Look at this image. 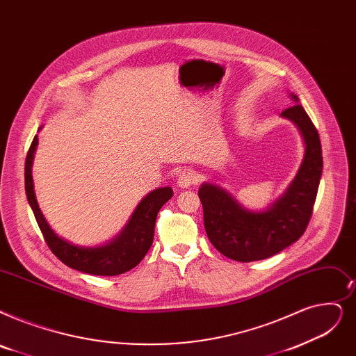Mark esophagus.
<instances>
[{"label":"esophagus","mask_w":356,"mask_h":356,"mask_svg":"<svg viewBox=\"0 0 356 356\" xmlns=\"http://www.w3.org/2000/svg\"><path fill=\"white\" fill-rule=\"evenodd\" d=\"M196 183V175L192 168H183L177 176V186L180 189H186Z\"/></svg>","instance_id":"esophagus-1"}]
</instances>
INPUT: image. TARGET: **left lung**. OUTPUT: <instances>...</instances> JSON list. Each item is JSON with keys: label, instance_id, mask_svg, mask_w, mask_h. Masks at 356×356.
I'll use <instances>...</instances> for the list:
<instances>
[{"label": "left lung", "instance_id": "obj_1", "mask_svg": "<svg viewBox=\"0 0 356 356\" xmlns=\"http://www.w3.org/2000/svg\"><path fill=\"white\" fill-rule=\"evenodd\" d=\"M293 104L281 118L296 125L304 141V159L286 191L264 211H252L220 184L205 181L197 195L204 207V224L212 245L237 261L264 260L296 243L312 218L323 172L320 136L312 119L291 92Z\"/></svg>", "mask_w": 356, "mask_h": 356}]
</instances>
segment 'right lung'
I'll return each instance as SVG.
<instances>
[{
	"label": "right lung",
	"instance_id": "obj_1",
	"mask_svg": "<svg viewBox=\"0 0 356 356\" xmlns=\"http://www.w3.org/2000/svg\"><path fill=\"white\" fill-rule=\"evenodd\" d=\"M40 129L42 127L39 131ZM38 144L39 140L36 135L26 157V196L52 253L67 266L90 275L115 276L135 268L149 250L154 240V227H156L157 213L167 200L173 196V189L165 186L144 196V199H141V202L132 212L127 225L122 228L116 237L107 243L100 245L74 244L55 233L39 208L32 176V165Z\"/></svg>",
	"mask_w": 356,
	"mask_h": 356
}]
</instances>
